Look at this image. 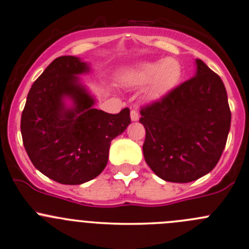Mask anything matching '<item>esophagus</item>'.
I'll return each mask as SVG.
<instances>
[{
    "mask_svg": "<svg viewBox=\"0 0 249 249\" xmlns=\"http://www.w3.org/2000/svg\"><path fill=\"white\" fill-rule=\"evenodd\" d=\"M139 117H140L139 116V111L136 110L135 108H133L132 110H130V119H132L133 121H138Z\"/></svg>",
    "mask_w": 249,
    "mask_h": 249,
    "instance_id": "34e87169",
    "label": "esophagus"
}]
</instances>
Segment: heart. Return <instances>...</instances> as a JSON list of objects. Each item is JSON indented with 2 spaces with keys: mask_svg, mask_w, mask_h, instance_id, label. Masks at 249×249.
I'll return each instance as SVG.
<instances>
[{
  "mask_svg": "<svg viewBox=\"0 0 249 249\" xmlns=\"http://www.w3.org/2000/svg\"><path fill=\"white\" fill-rule=\"evenodd\" d=\"M181 65L175 58H166L164 60L147 61L127 71L122 77L128 85H141L151 82L148 88V96L151 98H159L166 95L180 81Z\"/></svg>",
  "mask_w": 249,
  "mask_h": 249,
  "instance_id": "obj_1",
  "label": "heart"
}]
</instances>
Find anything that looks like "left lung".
<instances>
[{
    "mask_svg": "<svg viewBox=\"0 0 249 249\" xmlns=\"http://www.w3.org/2000/svg\"><path fill=\"white\" fill-rule=\"evenodd\" d=\"M196 65V76L141 107L143 157L166 181L189 183L209 173L220 160L231 129L223 82L200 59Z\"/></svg>",
    "mask_w": 249,
    "mask_h": 249,
    "instance_id": "obj_1",
    "label": "left lung"
}]
</instances>
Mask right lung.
<instances>
[{
  "instance_id": "add662e5",
  "label": "right lung",
  "mask_w": 249,
  "mask_h": 249,
  "mask_svg": "<svg viewBox=\"0 0 249 249\" xmlns=\"http://www.w3.org/2000/svg\"><path fill=\"white\" fill-rule=\"evenodd\" d=\"M89 66L73 55L50 64L32 85L21 115V134L29 159L42 175L66 185L96 178L108 162L113 139L130 124L129 109L108 114L93 108L79 84ZM74 107L68 109L63 98Z\"/></svg>"
}]
</instances>
